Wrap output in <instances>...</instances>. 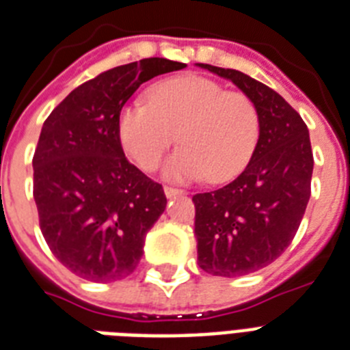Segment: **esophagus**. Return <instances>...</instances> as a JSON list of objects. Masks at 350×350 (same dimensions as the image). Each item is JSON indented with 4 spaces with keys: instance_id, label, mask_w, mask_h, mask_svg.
Here are the masks:
<instances>
[{
    "instance_id": "esophagus-1",
    "label": "esophagus",
    "mask_w": 350,
    "mask_h": 350,
    "mask_svg": "<svg viewBox=\"0 0 350 350\" xmlns=\"http://www.w3.org/2000/svg\"><path fill=\"white\" fill-rule=\"evenodd\" d=\"M165 196L167 198H174V196H181V194H185V191L183 189H176V187H169L165 185Z\"/></svg>"
}]
</instances>
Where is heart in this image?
Returning a JSON list of instances; mask_svg holds the SVG:
<instances>
[{"instance_id":"1","label":"heart","mask_w":350,"mask_h":350,"mask_svg":"<svg viewBox=\"0 0 350 350\" xmlns=\"http://www.w3.org/2000/svg\"><path fill=\"white\" fill-rule=\"evenodd\" d=\"M181 147L165 165L172 181L232 180L247 167L260 139V112L243 92L214 79L185 74L159 81L148 101L121 107L118 136L139 169L156 170L172 143Z\"/></svg>"}]
</instances>
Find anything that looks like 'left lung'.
Returning a JSON list of instances; mask_svg holds the SVG:
<instances>
[{
  "label": "left lung",
  "instance_id": "1",
  "mask_svg": "<svg viewBox=\"0 0 350 350\" xmlns=\"http://www.w3.org/2000/svg\"><path fill=\"white\" fill-rule=\"evenodd\" d=\"M198 65L230 79L260 112V139L243 172L192 196L200 267L214 276H245L282 256L301 224L314 167L309 129L271 87L234 68Z\"/></svg>",
  "mask_w": 350,
  "mask_h": 350
}]
</instances>
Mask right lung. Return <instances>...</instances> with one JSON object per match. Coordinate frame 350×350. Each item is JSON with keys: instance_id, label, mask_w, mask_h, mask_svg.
I'll use <instances>...</instances> for the list:
<instances>
[{"instance_id": "obj_1", "label": "right lung", "mask_w": 350, "mask_h": 350, "mask_svg": "<svg viewBox=\"0 0 350 350\" xmlns=\"http://www.w3.org/2000/svg\"><path fill=\"white\" fill-rule=\"evenodd\" d=\"M183 67L147 57L111 68L74 89L43 123L32 158L40 229L76 276L109 283L136 271L167 198L125 158L118 116L139 85Z\"/></svg>"}]
</instances>
